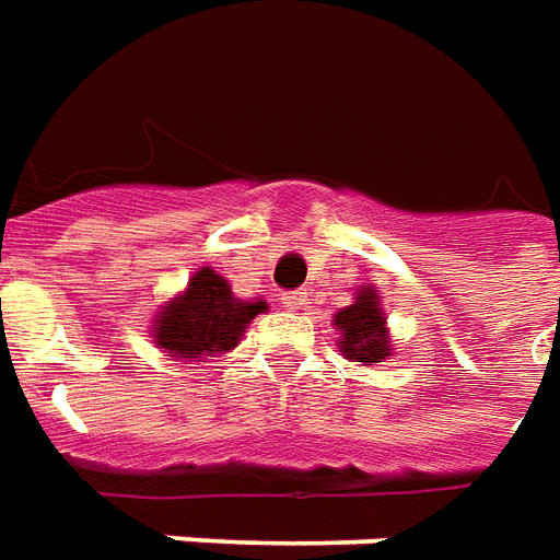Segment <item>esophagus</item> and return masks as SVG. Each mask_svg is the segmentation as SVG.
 <instances>
[{
	"label": "esophagus",
	"instance_id": "34e87169",
	"mask_svg": "<svg viewBox=\"0 0 560 560\" xmlns=\"http://www.w3.org/2000/svg\"><path fill=\"white\" fill-rule=\"evenodd\" d=\"M279 302L281 308H302V305H305V296H302L300 291H284L279 296Z\"/></svg>",
	"mask_w": 560,
	"mask_h": 560
}]
</instances>
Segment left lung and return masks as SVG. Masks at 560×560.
Returning <instances> with one entry per match:
<instances>
[{
	"instance_id": "8db88e82",
	"label": "left lung",
	"mask_w": 560,
	"mask_h": 560,
	"mask_svg": "<svg viewBox=\"0 0 560 560\" xmlns=\"http://www.w3.org/2000/svg\"><path fill=\"white\" fill-rule=\"evenodd\" d=\"M335 329L341 332V353L353 362H380L388 350L385 338V317L376 305V296L368 288L359 293L353 305H347L335 314Z\"/></svg>"
}]
</instances>
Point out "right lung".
Returning a JSON list of instances; mask_svg holds the SVG:
<instances>
[{
  "instance_id": "add662e5",
  "label": "right lung",
  "mask_w": 560,
  "mask_h": 560,
  "mask_svg": "<svg viewBox=\"0 0 560 560\" xmlns=\"http://www.w3.org/2000/svg\"><path fill=\"white\" fill-rule=\"evenodd\" d=\"M267 308L264 302L237 300L228 281L213 269H198L184 296L165 305L153 326V338L165 353L201 362L205 355L228 353L237 347L246 323Z\"/></svg>"
}]
</instances>
